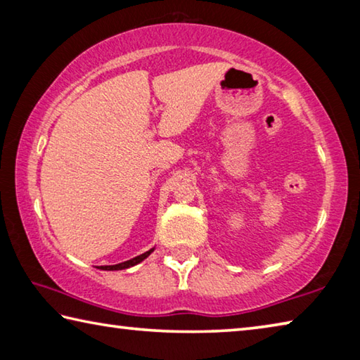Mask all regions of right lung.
I'll return each mask as SVG.
<instances>
[{
	"instance_id": "obj_1",
	"label": "right lung",
	"mask_w": 360,
	"mask_h": 360,
	"mask_svg": "<svg viewBox=\"0 0 360 360\" xmlns=\"http://www.w3.org/2000/svg\"><path fill=\"white\" fill-rule=\"evenodd\" d=\"M153 250H155V248H151V250H148V251H145V253L141 255V256H136V257H132V259H129V261L115 264V266H99L98 269H101V270H123V269H129V267H132V266H136V264L142 262V261L145 259V257H148L151 253H153Z\"/></svg>"
}]
</instances>
